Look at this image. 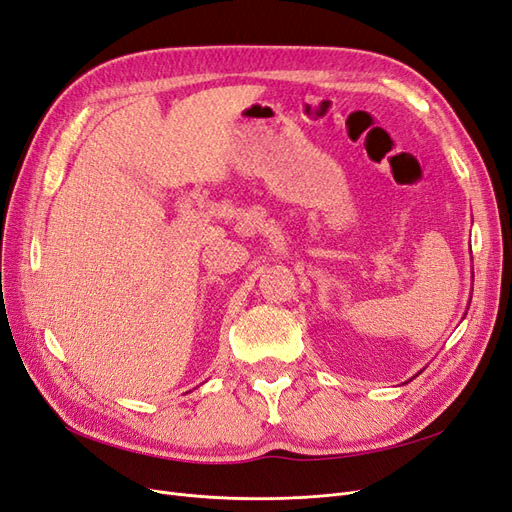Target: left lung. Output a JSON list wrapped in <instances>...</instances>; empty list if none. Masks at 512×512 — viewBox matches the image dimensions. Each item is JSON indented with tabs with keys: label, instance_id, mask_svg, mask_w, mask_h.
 <instances>
[{
	"label": "left lung",
	"instance_id": "1",
	"mask_svg": "<svg viewBox=\"0 0 512 512\" xmlns=\"http://www.w3.org/2000/svg\"><path fill=\"white\" fill-rule=\"evenodd\" d=\"M472 277H474V275H472Z\"/></svg>",
	"mask_w": 512,
	"mask_h": 512
}]
</instances>
